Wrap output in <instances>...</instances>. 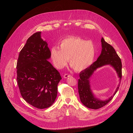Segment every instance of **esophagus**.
Masks as SVG:
<instances>
[{
    "mask_svg": "<svg viewBox=\"0 0 133 133\" xmlns=\"http://www.w3.org/2000/svg\"><path fill=\"white\" fill-rule=\"evenodd\" d=\"M71 75H70V74H65L64 75V76H63V77L64 78H68V77H70Z\"/></svg>",
    "mask_w": 133,
    "mask_h": 133,
    "instance_id": "1",
    "label": "esophagus"
}]
</instances>
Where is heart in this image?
I'll use <instances>...</instances> for the list:
<instances>
[{"mask_svg": "<svg viewBox=\"0 0 133 133\" xmlns=\"http://www.w3.org/2000/svg\"><path fill=\"white\" fill-rule=\"evenodd\" d=\"M60 48L54 46L50 49V58L54 65L58 69L69 63L76 71H82L90 66L95 59L96 49L92 41L78 37L70 36L59 43Z\"/></svg>", "mask_w": 133, "mask_h": 133, "instance_id": "1", "label": "heart"}]
</instances>
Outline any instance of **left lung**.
<instances>
[{
    "label": "left lung",
    "mask_w": 133,
    "mask_h": 133,
    "mask_svg": "<svg viewBox=\"0 0 133 133\" xmlns=\"http://www.w3.org/2000/svg\"><path fill=\"white\" fill-rule=\"evenodd\" d=\"M101 42L102 50L97 60L92 63L89 67L80 72L79 74L80 79L78 80V92L80 101L84 105L92 109H98L107 105L114 97L118 91L119 87V84L114 94L106 100H100L95 98L90 89L89 80L94 71L97 68L104 65H110L116 70L120 80L122 79V77L121 59L114 48L104 41L103 38H102Z\"/></svg>",
    "instance_id": "left-lung-1"
}]
</instances>
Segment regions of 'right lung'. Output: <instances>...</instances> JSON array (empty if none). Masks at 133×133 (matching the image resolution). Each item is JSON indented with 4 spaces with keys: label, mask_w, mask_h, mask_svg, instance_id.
<instances>
[{
    "label": "right lung",
    "mask_w": 133,
    "mask_h": 133,
    "mask_svg": "<svg viewBox=\"0 0 133 133\" xmlns=\"http://www.w3.org/2000/svg\"><path fill=\"white\" fill-rule=\"evenodd\" d=\"M41 34L39 31L32 35L20 51L17 80L23 98L31 105L42 109L54 103L62 77L48 61L50 51Z\"/></svg>",
    "instance_id": "obj_1"
}]
</instances>
